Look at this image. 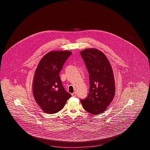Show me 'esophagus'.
Masks as SVG:
<instances>
[{"instance_id":"obj_1","label":"esophagus","mask_w":150,"mask_h":150,"mask_svg":"<svg viewBox=\"0 0 150 150\" xmlns=\"http://www.w3.org/2000/svg\"><path fill=\"white\" fill-rule=\"evenodd\" d=\"M71 95L72 97H76V93H75V92H74V93H72Z\"/></svg>"}]
</instances>
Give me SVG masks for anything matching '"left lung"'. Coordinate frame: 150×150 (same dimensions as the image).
Wrapping results in <instances>:
<instances>
[{"label":"left lung","instance_id":"obj_1","mask_svg":"<svg viewBox=\"0 0 150 150\" xmlns=\"http://www.w3.org/2000/svg\"><path fill=\"white\" fill-rule=\"evenodd\" d=\"M89 74L88 96L80 100L84 109L93 115L103 112L114 97L112 70L107 57L100 50L86 49L80 52Z\"/></svg>","mask_w":150,"mask_h":150}]
</instances>
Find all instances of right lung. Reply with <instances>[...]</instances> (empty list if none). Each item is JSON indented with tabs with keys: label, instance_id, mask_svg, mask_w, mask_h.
<instances>
[{
	"label": "right lung",
	"instance_id": "right-lung-1",
	"mask_svg": "<svg viewBox=\"0 0 150 150\" xmlns=\"http://www.w3.org/2000/svg\"><path fill=\"white\" fill-rule=\"evenodd\" d=\"M71 53L66 50L50 52L42 58L37 67L33 85V94L36 103L46 113L58 112L71 97L65 91L59 75Z\"/></svg>",
	"mask_w": 150,
	"mask_h": 150
}]
</instances>
